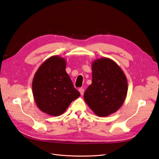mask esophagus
<instances>
[{"label": "esophagus", "instance_id": "esophagus-1", "mask_svg": "<svg viewBox=\"0 0 159 159\" xmlns=\"http://www.w3.org/2000/svg\"><path fill=\"white\" fill-rule=\"evenodd\" d=\"M79 91H80V94H81V95H83L84 93V88H80V89H79Z\"/></svg>", "mask_w": 159, "mask_h": 159}]
</instances>
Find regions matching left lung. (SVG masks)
I'll return each mask as SVG.
<instances>
[{"mask_svg":"<svg viewBox=\"0 0 159 159\" xmlns=\"http://www.w3.org/2000/svg\"><path fill=\"white\" fill-rule=\"evenodd\" d=\"M92 83L85 90L84 100L99 117H106L122 106L128 84L121 68L107 57L95 60L91 64Z\"/></svg>","mask_w":159,"mask_h":159,"instance_id":"left-lung-1","label":"left lung"}]
</instances>
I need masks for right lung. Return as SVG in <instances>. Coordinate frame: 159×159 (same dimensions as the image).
I'll return each instance as SVG.
<instances>
[{"instance_id":"add662e5","label":"right lung","mask_w":159,"mask_h":159,"mask_svg":"<svg viewBox=\"0 0 159 159\" xmlns=\"http://www.w3.org/2000/svg\"><path fill=\"white\" fill-rule=\"evenodd\" d=\"M66 61L53 56L43 62L32 80V93L42 112L52 116L64 113L70 104L78 98L76 90L66 71Z\"/></svg>"}]
</instances>
